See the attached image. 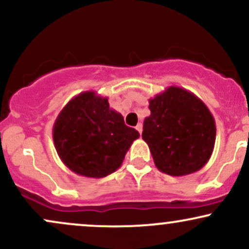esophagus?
Returning a JSON list of instances; mask_svg holds the SVG:
<instances>
[{
    "label": "esophagus",
    "instance_id": "esophagus-1",
    "mask_svg": "<svg viewBox=\"0 0 249 249\" xmlns=\"http://www.w3.org/2000/svg\"><path fill=\"white\" fill-rule=\"evenodd\" d=\"M136 130L138 131L139 133H142V123H138V124H137V126H136Z\"/></svg>",
    "mask_w": 249,
    "mask_h": 249
}]
</instances>
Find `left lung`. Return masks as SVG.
<instances>
[{
	"label": "left lung",
	"mask_w": 249,
	"mask_h": 249,
	"mask_svg": "<svg viewBox=\"0 0 249 249\" xmlns=\"http://www.w3.org/2000/svg\"><path fill=\"white\" fill-rule=\"evenodd\" d=\"M142 139L157 168L168 176L194 173L210 160L215 144V121L204 102L179 87L150 98Z\"/></svg>",
	"instance_id": "8db88e82"
}]
</instances>
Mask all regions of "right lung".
Masks as SVG:
<instances>
[{
    "label": "right lung",
    "mask_w": 249,
    "mask_h": 249,
    "mask_svg": "<svg viewBox=\"0 0 249 249\" xmlns=\"http://www.w3.org/2000/svg\"><path fill=\"white\" fill-rule=\"evenodd\" d=\"M139 132L125 125L107 97L84 91L62 108L53 127L57 154L79 176L103 178L121 167Z\"/></svg>",
    "instance_id": "right-lung-1"
}]
</instances>
